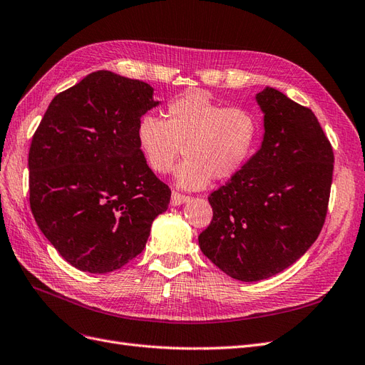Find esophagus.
I'll return each instance as SVG.
<instances>
[{
  "instance_id": "esophagus-1",
  "label": "esophagus",
  "mask_w": 365,
  "mask_h": 365,
  "mask_svg": "<svg viewBox=\"0 0 365 365\" xmlns=\"http://www.w3.org/2000/svg\"><path fill=\"white\" fill-rule=\"evenodd\" d=\"M188 200H190V197L185 195V194H180L177 191H173V194H171V205L173 206H179V205L188 202Z\"/></svg>"
}]
</instances>
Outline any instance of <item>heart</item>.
<instances>
[{"instance_id":"heart-1","label":"heart","mask_w":365,"mask_h":365,"mask_svg":"<svg viewBox=\"0 0 365 365\" xmlns=\"http://www.w3.org/2000/svg\"><path fill=\"white\" fill-rule=\"evenodd\" d=\"M259 138L257 114L245 107H226L203 91L173 99L165 120L143 114L136 142L145 162L158 174L170 173L185 153L175 180L182 188L200 190L242 171Z\"/></svg>"}]
</instances>
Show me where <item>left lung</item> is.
<instances>
[{"mask_svg": "<svg viewBox=\"0 0 365 365\" xmlns=\"http://www.w3.org/2000/svg\"><path fill=\"white\" fill-rule=\"evenodd\" d=\"M264 138L242 171L207 197L202 252L235 279L259 281L294 264L324 225L333 150L310 108L266 87L257 95Z\"/></svg>", "mask_w": 365, "mask_h": 365, "instance_id": "1", "label": "left lung"}]
</instances>
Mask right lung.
Segmentation results:
<instances>
[{
  "mask_svg": "<svg viewBox=\"0 0 365 365\" xmlns=\"http://www.w3.org/2000/svg\"><path fill=\"white\" fill-rule=\"evenodd\" d=\"M153 87L108 70L59 93L29 150L30 210L59 255L79 270L107 274L139 255L171 190L136 142Z\"/></svg>",
  "mask_w": 365,
  "mask_h": 365,
  "instance_id": "1",
  "label": "right lung"
}]
</instances>
